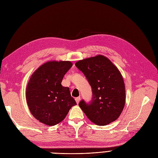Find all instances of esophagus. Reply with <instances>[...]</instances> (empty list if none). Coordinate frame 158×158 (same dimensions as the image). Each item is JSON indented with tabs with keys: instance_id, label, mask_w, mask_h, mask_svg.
Returning <instances> with one entry per match:
<instances>
[{
	"instance_id": "esophagus-1",
	"label": "esophagus",
	"mask_w": 158,
	"mask_h": 158,
	"mask_svg": "<svg viewBox=\"0 0 158 158\" xmlns=\"http://www.w3.org/2000/svg\"><path fill=\"white\" fill-rule=\"evenodd\" d=\"M75 100H76V103H77V104H78V103H79V102H80V97L76 98H75Z\"/></svg>"
}]
</instances>
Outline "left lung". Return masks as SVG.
Instances as JSON below:
<instances>
[{"mask_svg":"<svg viewBox=\"0 0 158 158\" xmlns=\"http://www.w3.org/2000/svg\"><path fill=\"white\" fill-rule=\"evenodd\" d=\"M75 65L84 74L92 91L91 101L81 100L80 107L98 125L115 121L125 104V83L120 72L102 55L79 60Z\"/></svg>","mask_w":158,"mask_h":158,"instance_id":"obj_1","label":"left lung"}]
</instances>
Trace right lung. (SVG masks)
<instances>
[{
  "mask_svg": "<svg viewBox=\"0 0 158 158\" xmlns=\"http://www.w3.org/2000/svg\"><path fill=\"white\" fill-rule=\"evenodd\" d=\"M72 66L70 61L47 62L34 72L27 84L26 100L30 111L47 125L60 123L70 108L76 105L69 88L61 85Z\"/></svg>",
  "mask_w": 158,
  "mask_h": 158,
  "instance_id": "1",
  "label": "right lung"
}]
</instances>
